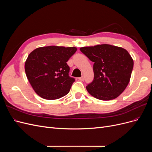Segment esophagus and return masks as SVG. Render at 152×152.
Returning a JSON list of instances; mask_svg holds the SVG:
<instances>
[{"label": "esophagus", "instance_id": "34e87169", "mask_svg": "<svg viewBox=\"0 0 152 152\" xmlns=\"http://www.w3.org/2000/svg\"><path fill=\"white\" fill-rule=\"evenodd\" d=\"M79 80H84V76H82L81 77H79Z\"/></svg>", "mask_w": 152, "mask_h": 152}]
</instances>
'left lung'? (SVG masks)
Here are the masks:
<instances>
[{"label":"left lung","instance_id":"obj_1","mask_svg":"<svg viewBox=\"0 0 152 152\" xmlns=\"http://www.w3.org/2000/svg\"><path fill=\"white\" fill-rule=\"evenodd\" d=\"M94 62V79L86 86L88 93L98 99L117 98L129 82L134 62L130 54L120 47L109 44L80 48Z\"/></svg>","mask_w":152,"mask_h":152}]
</instances>
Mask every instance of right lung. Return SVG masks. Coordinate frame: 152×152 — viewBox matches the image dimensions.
I'll return each mask as SVG.
<instances>
[{"instance_id": "1", "label": "right lung", "mask_w": 152, "mask_h": 152, "mask_svg": "<svg viewBox=\"0 0 152 152\" xmlns=\"http://www.w3.org/2000/svg\"><path fill=\"white\" fill-rule=\"evenodd\" d=\"M75 47L47 46L37 48L27 58L25 70L35 93L45 99L66 95L75 79L69 76L67 61L76 52Z\"/></svg>"}]
</instances>
